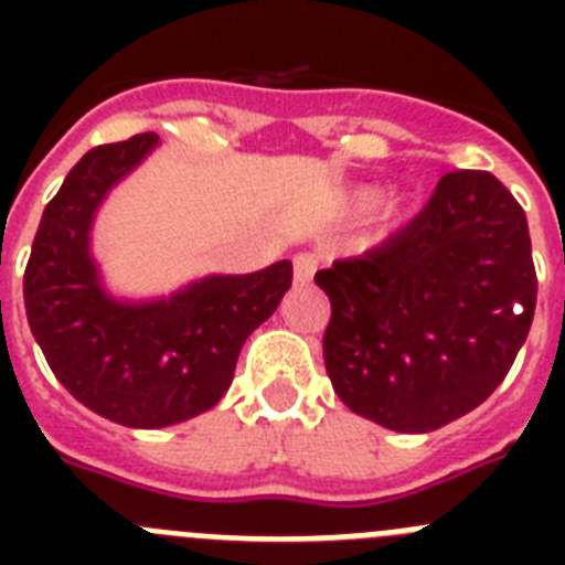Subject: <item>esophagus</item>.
Listing matches in <instances>:
<instances>
[{"instance_id": "1", "label": "esophagus", "mask_w": 565, "mask_h": 565, "mask_svg": "<svg viewBox=\"0 0 565 565\" xmlns=\"http://www.w3.org/2000/svg\"><path fill=\"white\" fill-rule=\"evenodd\" d=\"M313 271H317V257L313 254H297L294 257V282L306 286L308 279L313 277Z\"/></svg>"}]
</instances>
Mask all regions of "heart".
<instances>
[{
    "instance_id": "b5f03b06",
    "label": "heart",
    "mask_w": 565,
    "mask_h": 565,
    "mask_svg": "<svg viewBox=\"0 0 565 565\" xmlns=\"http://www.w3.org/2000/svg\"><path fill=\"white\" fill-rule=\"evenodd\" d=\"M379 198H382V194H379V189H371V186H367V189H359V192H356V203H359V206H362V209L376 206ZM402 206H404L402 198H393L391 209H402Z\"/></svg>"
}]
</instances>
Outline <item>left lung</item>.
<instances>
[{
    "mask_svg": "<svg viewBox=\"0 0 565 565\" xmlns=\"http://www.w3.org/2000/svg\"><path fill=\"white\" fill-rule=\"evenodd\" d=\"M322 351L356 416L430 433L476 411L526 342L537 277L526 214L489 172L444 174L416 221L317 271Z\"/></svg>",
    "mask_w": 565,
    "mask_h": 565,
    "instance_id": "left-lung-1",
    "label": "left lung"
}]
</instances>
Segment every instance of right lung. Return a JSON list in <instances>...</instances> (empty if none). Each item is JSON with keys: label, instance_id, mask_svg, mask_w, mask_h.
<instances>
[{"label": "right lung", "instance_id": "add662e5", "mask_svg": "<svg viewBox=\"0 0 565 565\" xmlns=\"http://www.w3.org/2000/svg\"><path fill=\"white\" fill-rule=\"evenodd\" d=\"M154 132L89 149L39 223L24 271L28 326L73 398L135 430H161L226 396L239 348L291 288V259L206 274L161 297L109 291L93 228L109 192L147 161Z\"/></svg>", "mask_w": 565, "mask_h": 565}]
</instances>
